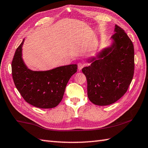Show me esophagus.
Listing matches in <instances>:
<instances>
[{"instance_id":"esophagus-1","label":"esophagus","mask_w":148,"mask_h":148,"mask_svg":"<svg viewBox=\"0 0 148 148\" xmlns=\"http://www.w3.org/2000/svg\"><path fill=\"white\" fill-rule=\"evenodd\" d=\"M84 64H83V63H82V62L78 63L77 67H78V69H79V71L81 70V69H82L84 67Z\"/></svg>"}]
</instances>
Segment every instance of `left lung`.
<instances>
[{
    "label": "left lung",
    "mask_w": 148,
    "mask_h": 148,
    "mask_svg": "<svg viewBox=\"0 0 148 148\" xmlns=\"http://www.w3.org/2000/svg\"><path fill=\"white\" fill-rule=\"evenodd\" d=\"M109 46L87 60L83 68L87 79L88 97L97 106H108L127 92L134 76V48L127 34L115 25Z\"/></svg>",
    "instance_id": "1"
}]
</instances>
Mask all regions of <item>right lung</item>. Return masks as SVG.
I'll return each instance as SVG.
<instances>
[{
  "label": "right lung",
  "instance_id": "obj_1",
  "mask_svg": "<svg viewBox=\"0 0 148 148\" xmlns=\"http://www.w3.org/2000/svg\"><path fill=\"white\" fill-rule=\"evenodd\" d=\"M25 39L16 50L12 75L16 87L27 102L36 108L57 106L64 96L69 80L77 72V65L60 66L48 71H35L27 67L22 58Z\"/></svg>",
  "mask_w": 148,
  "mask_h": 148
}]
</instances>
